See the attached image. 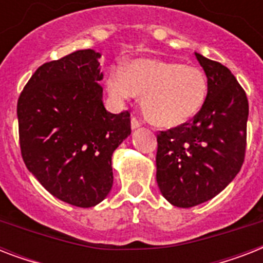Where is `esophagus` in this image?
Returning a JSON list of instances; mask_svg holds the SVG:
<instances>
[{"label":"esophagus","instance_id":"esophagus-1","mask_svg":"<svg viewBox=\"0 0 263 263\" xmlns=\"http://www.w3.org/2000/svg\"><path fill=\"white\" fill-rule=\"evenodd\" d=\"M140 125H142V124H140L139 121L136 120V117H132V119H131V128H132V129H138V128H140Z\"/></svg>","mask_w":263,"mask_h":263}]
</instances>
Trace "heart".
<instances>
[{"label": "heart", "instance_id": "b5f03b06", "mask_svg": "<svg viewBox=\"0 0 263 263\" xmlns=\"http://www.w3.org/2000/svg\"><path fill=\"white\" fill-rule=\"evenodd\" d=\"M117 101L142 94L146 119L161 128H176L191 121L204 105L208 79L202 69L175 61L138 59L128 69L117 68L107 80Z\"/></svg>", "mask_w": 263, "mask_h": 263}]
</instances>
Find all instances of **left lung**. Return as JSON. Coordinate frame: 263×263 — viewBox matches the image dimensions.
Returning <instances> with one entry per match:
<instances>
[{
	"mask_svg": "<svg viewBox=\"0 0 263 263\" xmlns=\"http://www.w3.org/2000/svg\"><path fill=\"white\" fill-rule=\"evenodd\" d=\"M208 95L192 121L157 136V184L169 203L192 208L218 195L240 171L249 101L232 72L195 53Z\"/></svg>",
	"mask_w": 263,
	"mask_h": 263,
	"instance_id": "8db88e82",
	"label": "left lung"
}]
</instances>
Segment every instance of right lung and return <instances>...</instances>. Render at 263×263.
I'll return each mask as SVG.
<instances>
[{
	"instance_id": "1",
	"label": "right lung",
	"mask_w": 263,
	"mask_h": 263,
	"mask_svg": "<svg viewBox=\"0 0 263 263\" xmlns=\"http://www.w3.org/2000/svg\"><path fill=\"white\" fill-rule=\"evenodd\" d=\"M101 53L86 49L39 67L17 102L27 169L63 202L101 203L113 185L111 156L131 135L129 113L103 106Z\"/></svg>"
}]
</instances>
